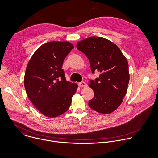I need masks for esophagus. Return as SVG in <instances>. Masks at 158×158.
Masks as SVG:
<instances>
[{
  "label": "esophagus",
  "mask_w": 158,
  "mask_h": 158,
  "mask_svg": "<svg viewBox=\"0 0 158 158\" xmlns=\"http://www.w3.org/2000/svg\"><path fill=\"white\" fill-rule=\"evenodd\" d=\"M78 85L79 87H86L87 86V84L84 82H81L78 84Z\"/></svg>",
  "instance_id": "esophagus-1"
}]
</instances>
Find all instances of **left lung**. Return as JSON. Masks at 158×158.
Returning a JSON list of instances; mask_svg holds the SVG:
<instances>
[{"mask_svg":"<svg viewBox=\"0 0 158 158\" xmlns=\"http://www.w3.org/2000/svg\"><path fill=\"white\" fill-rule=\"evenodd\" d=\"M76 47L89 59L92 73H101L89 85L95 94L89 107L101 114L113 112L127 92L129 73L126 57L115 44L102 37L85 38L77 42Z\"/></svg>","mask_w":158,"mask_h":158,"instance_id":"left-lung-1","label":"left lung"}]
</instances>
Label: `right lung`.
I'll return each instance as SVG.
<instances>
[{"label":"right lung","mask_w":158,"mask_h":158,"mask_svg":"<svg viewBox=\"0 0 158 158\" xmlns=\"http://www.w3.org/2000/svg\"><path fill=\"white\" fill-rule=\"evenodd\" d=\"M74 48L68 41H51L41 45L27 64L24 84L33 106L44 115L53 118L69 109L78 87L66 81L63 61Z\"/></svg>","instance_id":"1"}]
</instances>
